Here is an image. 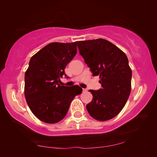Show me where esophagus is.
<instances>
[{"label": "esophagus", "mask_w": 157, "mask_h": 157, "mask_svg": "<svg viewBox=\"0 0 157 157\" xmlns=\"http://www.w3.org/2000/svg\"><path fill=\"white\" fill-rule=\"evenodd\" d=\"M82 90H83V91H87V89H82Z\"/></svg>", "instance_id": "1"}]
</instances>
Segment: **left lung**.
Segmentation results:
<instances>
[{
    "label": "left lung",
    "instance_id": "1",
    "mask_svg": "<svg viewBox=\"0 0 157 157\" xmlns=\"http://www.w3.org/2000/svg\"><path fill=\"white\" fill-rule=\"evenodd\" d=\"M78 47L93 75H99L102 86L89 91L93 99L86 105L88 113L98 121L113 119L122 110L131 93L132 71L127 56L102 38L78 41Z\"/></svg>",
    "mask_w": 157,
    "mask_h": 157
}]
</instances>
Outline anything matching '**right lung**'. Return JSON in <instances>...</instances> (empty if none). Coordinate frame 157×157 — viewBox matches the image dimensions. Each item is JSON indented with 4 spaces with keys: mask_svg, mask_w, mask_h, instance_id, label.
Here are the masks:
<instances>
[{
    "mask_svg": "<svg viewBox=\"0 0 157 157\" xmlns=\"http://www.w3.org/2000/svg\"><path fill=\"white\" fill-rule=\"evenodd\" d=\"M78 42L52 43L31 57L25 73L24 94L32 113L40 120L55 124L68 113L75 96L82 89L78 85L61 86L60 78L77 54Z\"/></svg>",
    "mask_w": 157,
    "mask_h": 157,
    "instance_id": "obj_1",
    "label": "right lung"
}]
</instances>
